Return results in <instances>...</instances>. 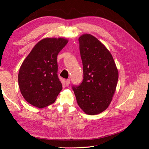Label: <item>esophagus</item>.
Wrapping results in <instances>:
<instances>
[{
  "label": "esophagus",
  "instance_id": "34e87169",
  "mask_svg": "<svg viewBox=\"0 0 149 149\" xmlns=\"http://www.w3.org/2000/svg\"><path fill=\"white\" fill-rule=\"evenodd\" d=\"M70 83V79H67V80L66 81V86H68Z\"/></svg>",
  "mask_w": 149,
  "mask_h": 149
}]
</instances>
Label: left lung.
Masks as SVG:
<instances>
[{
	"instance_id": "obj_1",
	"label": "left lung",
	"mask_w": 149,
	"mask_h": 149,
	"mask_svg": "<svg viewBox=\"0 0 149 149\" xmlns=\"http://www.w3.org/2000/svg\"><path fill=\"white\" fill-rule=\"evenodd\" d=\"M83 65V81L73 86L79 106L90 115L105 111L113 99L118 71L111 54L97 38L84 34L79 38Z\"/></svg>"
}]
</instances>
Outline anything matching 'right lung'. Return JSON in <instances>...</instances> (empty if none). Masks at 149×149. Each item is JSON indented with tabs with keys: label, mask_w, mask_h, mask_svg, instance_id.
<instances>
[{
	"label": "right lung",
	"mask_w": 149,
	"mask_h": 149,
	"mask_svg": "<svg viewBox=\"0 0 149 149\" xmlns=\"http://www.w3.org/2000/svg\"><path fill=\"white\" fill-rule=\"evenodd\" d=\"M63 38H45L36 43L22 63L18 86L27 102L43 108L55 102L62 90L57 56L68 43Z\"/></svg>",
	"instance_id": "obj_1"
}]
</instances>
